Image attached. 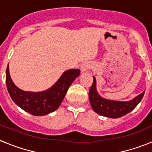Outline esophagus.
I'll use <instances>...</instances> for the list:
<instances>
[{
	"mask_svg": "<svg viewBox=\"0 0 152 152\" xmlns=\"http://www.w3.org/2000/svg\"><path fill=\"white\" fill-rule=\"evenodd\" d=\"M91 67H92V64H91V63L84 62L80 65V71L82 72H86V71H88V69L91 68Z\"/></svg>",
	"mask_w": 152,
	"mask_h": 152,
	"instance_id": "obj_1",
	"label": "esophagus"
}]
</instances>
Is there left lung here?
Segmentation results:
<instances>
[{"mask_svg": "<svg viewBox=\"0 0 152 152\" xmlns=\"http://www.w3.org/2000/svg\"><path fill=\"white\" fill-rule=\"evenodd\" d=\"M145 91L128 102L113 101L103 99L96 91V79L94 77L93 84L89 91V100L93 110L96 113L110 118H119L131 112L142 100Z\"/></svg>", "mask_w": 152, "mask_h": 152, "instance_id": "1", "label": "left lung"}]
</instances>
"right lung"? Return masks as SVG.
<instances>
[{
	"label": "right lung",
	"mask_w": 152,
	"mask_h": 152,
	"mask_svg": "<svg viewBox=\"0 0 152 152\" xmlns=\"http://www.w3.org/2000/svg\"><path fill=\"white\" fill-rule=\"evenodd\" d=\"M79 75V69L68 70L50 89L42 92H26L19 89L13 84L7 65L6 69L7 88L13 102L24 111L34 116H44L59 107L68 88Z\"/></svg>",
	"instance_id": "right-lung-1"
}]
</instances>
